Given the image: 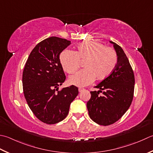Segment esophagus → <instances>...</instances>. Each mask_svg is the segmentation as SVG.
I'll return each mask as SVG.
<instances>
[{
	"label": "esophagus",
	"instance_id": "34e87169",
	"mask_svg": "<svg viewBox=\"0 0 153 153\" xmlns=\"http://www.w3.org/2000/svg\"><path fill=\"white\" fill-rule=\"evenodd\" d=\"M78 90H79V92H82V91H83V90H84V89H83V88H79L78 89Z\"/></svg>",
	"mask_w": 153,
	"mask_h": 153
}]
</instances>
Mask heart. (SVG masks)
Listing matches in <instances>:
<instances>
[{
	"label": "heart",
	"mask_w": 153,
	"mask_h": 153,
	"mask_svg": "<svg viewBox=\"0 0 153 153\" xmlns=\"http://www.w3.org/2000/svg\"><path fill=\"white\" fill-rule=\"evenodd\" d=\"M59 61L64 70L74 74L83 62L85 69L70 77L72 84L83 87L97 80H103L114 71L118 62L117 54L114 49L106 47L97 42H83L77 45L74 52L64 50L59 55Z\"/></svg>",
	"instance_id": "b5f03b06"
}]
</instances>
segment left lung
<instances>
[{
    "label": "left lung",
    "mask_w": 153,
    "mask_h": 153,
    "mask_svg": "<svg viewBox=\"0 0 153 153\" xmlns=\"http://www.w3.org/2000/svg\"><path fill=\"white\" fill-rule=\"evenodd\" d=\"M117 54L118 62L114 71L91 91L87 103L90 118L100 125H111L117 121L127 111L133 98L134 76L133 69L123 50L110 41ZM103 94L99 95V92Z\"/></svg>",
    "instance_id": "obj_1"
}]
</instances>
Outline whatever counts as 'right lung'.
Segmentation results:
<instances>
[{"label":"right lung","instance_id":"add662e5","mask_svg":"<svg viewBox=\"0 0 153 153\" xmlns=\"http://www.w3.org/2000/svg\"><path fill=\"white\" fill-rule=\"evenodd\" d=\"M70 44L71 41L58 37L45 39L32 50L24 69L22 85L27 103L44 123L64 120L78 95V88L73 85L58 91L65 79L59 54Z\"/></svg>","mask_w":153,"mask_h":153}]
</instances>
